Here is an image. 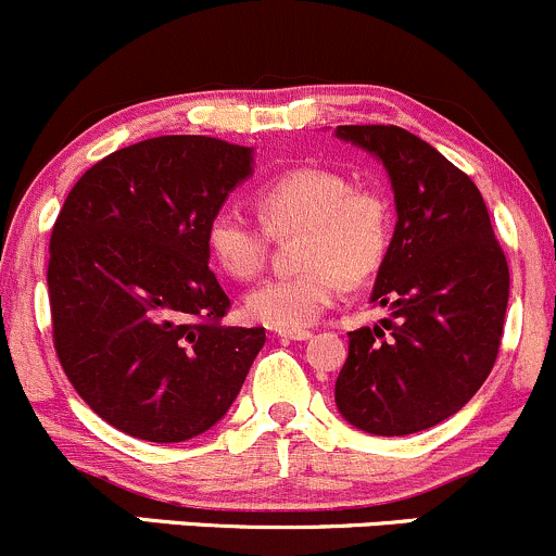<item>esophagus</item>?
<instances>
[{"instance_id": "34e87169", "label": "esophagus", "mask_w": 556, "mask_h": 556, "mask_svg": "<svg viewBox=\"0 0 556 556\" xmlns=\"http://www.w3.org/2000/svg\"><path fill=\"white\" fill-rule=\"evenodd\" d=\"M278 337L280 339H291V342H304V339H309L313 333L304 331V328H278Z\"/></svg>"}]
</instances>
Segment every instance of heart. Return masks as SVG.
Returning <instances> with one entry per match:
<instances>
[{"label": "heart", "mask_w": 556, "mask_h": 556, "mask_svg": "<svg viewBox=\"0 0 556 556\" xmlns=\"http://www.w3.org/2000/svg\"><path fill=\"white\" fill-rule=\"evenodd\" d=\"M260 223L219 208L206 225V247L225 273L252 280L265 270L270 238H296L294 276L249 291L247 315L270 328L315 324L342 294V283H366L384 267L395 236V208L376 185H355L331 166H294L254 193Z\"/></svg>", "instance_id": "heart-1"}]
</instances>
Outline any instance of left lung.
I'll list each match as a JSON object with an SVG mask.
<instances>
[{
    "instance_id": "obj_1",
    "label": "left lung",
    "mask_w": 556,
    "mask_h": 556,
    "mask_svg": "<svg viewBox=\"0 0 556 556\" xmlns=\"http://www.w3.org/2000/svg\"><path fill=\"white\" fill-rule=\"evenodd\" d=\"M342 140L387 166L397 225L371 302L381 326L350 331L339 414L384 438L414 434L469 403L498 357L509 265L477 185L395 124H344Z\"/></svg>"
}]
</instances>
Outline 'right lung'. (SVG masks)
<instances>
[{"mask_svg": "<svg viewBox=\"0 0 556 556\" xmlns=\"http://www.w3.org/2000/svg\"><path fill=\"white\" fill-rule=\"evenodd\" d=\"M252 148L161 135L89 166L52 225V344L81 400L111 427L182 443L214 427L241 390L265 328L225 324L206 225Z\"/></svg>", "mask_w": 556, "mask_h": 556, "instance_id": "obj_1", "label": "right lung"}]
</instances>
